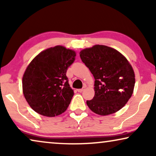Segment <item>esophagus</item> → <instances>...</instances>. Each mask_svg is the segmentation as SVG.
I'll use <instances>...</instances> for the list:
<instances>
[{"label":"esophagus","instance_id":"obj_1","mask_svg":"<svg viewBox=\"0 0 156 156\" xmlns=\"http://www.w3.org/2000/svg\"><path fill=\"white\" fill-rule=\"evenodd\" d=\"M84 89H85V87H83V88H82V89H77V91H78V92H82V91H84Z\"/></svg>","mask_w":156,"mask_h":156}]
</instances>
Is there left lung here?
Returning a JSON list of instances; mask_svg holds the SVG:
<instances>
[{
    "mask_svg": "<svg viewBox=\"0 0 156 156\" xmlns=\"http://www.w3.org/2000/svg\"><path fill=\"white\" fill-rule=\"evenodd\" d=\"M80 55L95 80L94 97L87 101L89 108L100 116L122 108L131 97L136 82L128 59L118 50L102 44L85 48Z\"/></svg>",
    "mask_w": 156,
    "mask_h": 156,
    "instance_id": "8db88e82",
    "label": "left lung"
}]
</instances>
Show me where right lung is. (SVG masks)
I'll use <instances>...</instances> for the list:
<instances>
[{
	"label": "right lung",
	"mask_w": 156,
	"mask_h": 156,
	"mask_svg": "<svg viewBox=\"0 0 156 156\" xmlns=\"http://www.w3.org/2000/svg\"><path fill=\"white\" fill-rule=\"evenodd\" d=\"M75 57L74 50L57 45L42 51L27 65L23 76V92L37 114L54 117L67 110L74 91L66 73Z\"/></svg>",
	"instance_id": "1"
}]
</instances>
